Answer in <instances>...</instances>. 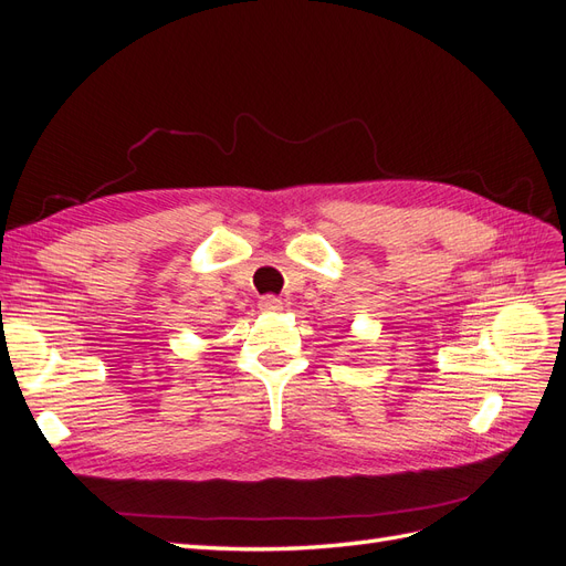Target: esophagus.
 <instances>
[{
	"mask_svg": "<svg viewBox=\"0 0 566 566\" xmlns=\"http://www.w3.org/2000/svg\"><path fill=\"white\" fill-rule=\"evenodd\" d=\"M260 310L262 312H281L283 310V302L276 295H266L260 300Z\"/></svg>",
	"mask_w": 566,
	"mask_h": 566,
	"instance_id": "1",
	"label": "esophagus"
}]
</instances>
